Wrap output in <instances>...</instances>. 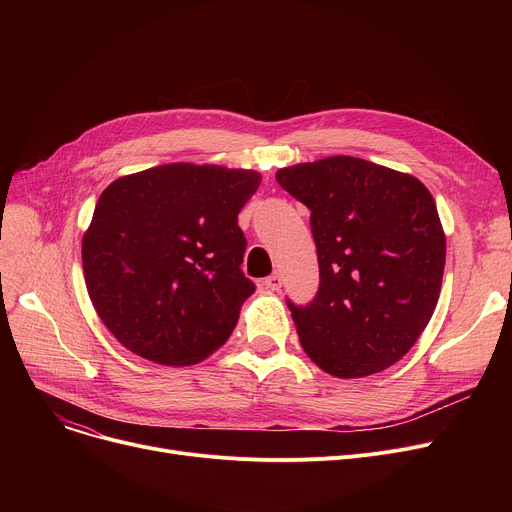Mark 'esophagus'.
<instances>
[{
	"mask_svg": "<svg viewBox=\"0 0 512 512\" xmlns=\"http://www.w3.org/2000/svg\"><path fill=\"white\" fill-rule=\"evenodd\" d=\"M265 288L280 290L282 288V276L280 274H272L270 278H265Z\"/></svg>",
	"mask_w": 512,
	"mask_h": 512,
	"instance_id": "1",
	"label": "esophagus"
}]
</instances>
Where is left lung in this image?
Returning a JSON list of instances; mask_svg holds the SVG:
<instances>
[{"label":"left lung","instance_id":"obj_1","mask_svg":"<svg viewBox=\"0 0 512 512\" xmlns=\"http://www.w3.org/2000/svg\"><path fill=\"white\" fill-rule=\"evenodd\" d=\"M276 180L311 211L319 290L288 301L303 351L336 378H365L405 357L438 305L446 236L436 201L411 174L334 155Z\"/></svg>","mask_w":512,"mask_h":512}]
</instances>
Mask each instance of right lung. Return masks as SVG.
Instances as JSON below:
<instances>
[{
    "label": "right lung",
    "mask_w": 512,
    "mask_h": 512,
    "mask_svg": "<svg viewBox=\"0 0 512 512\" xmlns=\"http://www.w3.org/2000/svg\"><path fill=\"white\" fill-rule=\"evenodd\" d=\"M261 174L168 164L114 180L83 236L91 303L120 344L159 365H195L230 338L255 284L240 270L238 213Z\"/></svg>",
    "instance_id": "1"
}]
</instances>
